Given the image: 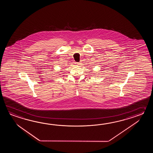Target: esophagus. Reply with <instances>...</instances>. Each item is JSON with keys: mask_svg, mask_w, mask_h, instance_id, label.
Wrapping results in <instances>:
<instances>
[{"mask_svg": "<svg viewBox=\"0 0 153 153\" xmlns=\"http://www.w3.org/2000/svg\"><path fill=\"white\" fill-rule=\"evenodd\" d=\"M75 64L76 65H80V63H79V62H75Z\"/></svg>", "mask_w": 153, "mask_h": 153, "instance_id": "obj_1", "label": "esophagus"}]
</instances>
